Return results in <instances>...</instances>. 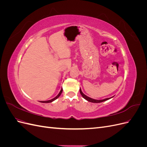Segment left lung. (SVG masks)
I'll return each instance as SVG.
<instances>
[{"instance_id": "obj_1", "label": "left lung", "mask_w": 147, "mask_h": 147, "mask_svg": "<svg viewBox=\"0 0 147 147\" xmlns=\"http://www.w3.org/2000/svg\"><path fill=\"white\" fill-rule=\"evenodd\" d=\"M80 92L81 95L83 96V98H84V99H86V100H88V102H93V103H100V102H104V101L110 99V98H112V97H110V98H106V99H102V100H96V99H92V98H91V97H88L87 96H86L85 94H84L83 93V92L82 91L81 89H80Z\"/></svg>"}]
</instances>
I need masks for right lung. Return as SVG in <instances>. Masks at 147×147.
<instances>
[{"label": "right lung", "mask_w": 147, "mask_h": 147, "mask_svg": "<svg viewBox=\"0 0 147 147\" xmlns=\"http://www.w3.org/2000/svg\"><path fill=\"white\" fill-rule=\"evenodd\" d=\"M62 92H63V88H61V91H60L59 93V94H57V95L55 97V98H53V99H51V100H46V101H40V102H42V103H50V102H52L53 101H54V100H55L56 99H57V98H58V97L60 96V95L61 94Z\"/></svg>", "instance_id": "1"}]
</instances>
